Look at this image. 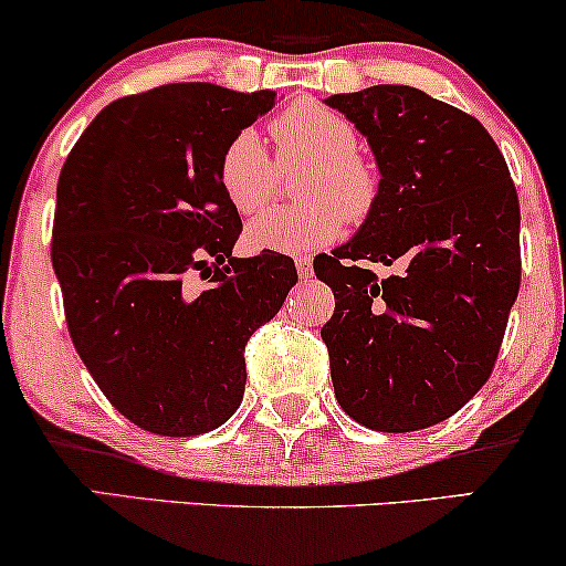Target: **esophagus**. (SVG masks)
<instances>
[{"instance_id": "34e87169", "label": "esophagus", "mask_w": 566, "mask_h": 566, "mask_svg": "<svg viewBox=\"0 0 566 566\" xmlns=\"http://www.w3.org/2000/svg\"><path fill=\"white\" fill-rule=\"evenodd\" d=\"M296 270H298L301 277H312V256L298 254L296 256Z\"/></svg>"}]
</instances>
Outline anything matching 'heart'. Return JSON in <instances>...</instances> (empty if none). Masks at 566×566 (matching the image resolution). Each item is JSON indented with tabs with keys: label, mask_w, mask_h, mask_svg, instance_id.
Listing matches in <instances>:
<instances>
[{
	"label": "heart",
	"mask_w": 566,
	"mask_h": 566,
	"mask_svg": "<svg viewBox=\"0 0 566 566\" xmlns=\"http://www.w3.org/2000/svg\"><path fill=\"white\" fill-rule=\"evenodd\" d=\"M283 168L310 166L301 179L306 202L275 208L247 226L254 252H304L340 237L348 220L364 223L377 210L381 171L358 150V129L319 101H296L270 124ZM281 167L252 127L226 143L218 158V185L239 212H256L275 197Z\"/></svg>",
	"instance_id": "obj_1"
}]
</instances>
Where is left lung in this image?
<instances>
[{
	"label": "left lung",
	"mask_w": 566,
	"mask_h": 566,
	"mask_svg": "<svg viewBox=\"0 0 566 566\" xmlns=\"http://www.w3.org/2000/svg\"><path fill=\"white\" fill-rule=\"evenodd\" d=\"M327 104L369 139L377 210L314 260L335 293L322 327L340 408L374 431L434 427L494 369L520 291V202L502 150L475 116L418 87L374 85ZM407 265L377 279L369 261Z\"/></svg>",
	"instance_id": "obj_1"
}]
</instances>
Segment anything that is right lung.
Listing matches in <instances>:
<instances>
[{
	"label": "right lung",
	"instance_id": "1",
	"mask_svg": "<svg viewBox=\"0 0 566 566\" xmlns=\"http://www.w3.org/2000/svg\"><path fill=\"white\" fill-rule=\"evenodd\" d=\"M277 93L171 83L87 124L56 185L51 265L75 350L124 418L160 437L218 429L244 398V346L296 265L231 256L239 210L218 185L226 143Z\"/></svg>",
	"mask_w": 566,
	"mask_h": 566
}]
</instances>
